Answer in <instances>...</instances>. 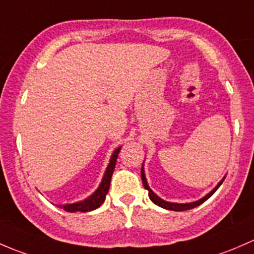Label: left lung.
Wrapping results in <instances>:
<instances>
[{"mask_svg":"<svg viewBox=\"0 0 254 254\" xmlns=\"http://www.w3.org/2000/svg\"><path fill=\"white\" fill-rule=\"evenodd\" d=\"M140 175H142L143 186H144L145 190H148V192H149V198H150V199H151V202L155 203L156 205L161 206V208L167 209V210H174V211H184V210H188V209H193V208H195V206L200 205V204H202V203H204L205 200L208 199L209 197H210V195L214 194V192H215V190H218L219 187H220L221 184H223L224 180H225V177H224V179L221 180V181L219 182L218 185H216V187L214 188V190H211V192H209L208 194L205 195V197L200 198V199L197 200V202H192V203H171V202H166V200L161 199L160 197H158V195H156L155 193H154L153 190H150V187H149V186H148V182H146L145 174H144V169H143V166H142V170H140Z\"/></svg>","mask_w":254,"mask_h":254,"instance_id":"1","label":"left lung"}]
</instances>
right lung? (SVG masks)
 Instances as JSON below:
<instances>
[{"label":"right lung","instance_id":"right-lung-1","mask_svg":"<svg viewBox=\"0 0 254 254\" xmlns=\"http://www.w3.org/2000/svg\"><path fill=\"white\" fill-rule=\"evenodd\" d=\"M120 150L121 148H117L116 150L114 151V154L111 155V159H110V164L106 169L105 175L103 177V181H101L100 186H99L98 190L88 197L87 199L82 200V202L78 203H73V204H64V205H60V208H62L64 210L69 211V213H74V211H82V213H85V211H91L94 209L99 208L105 200L106 194L109 192L110 188V182H111V176L114 174L115 170V165H116V160L117 156H119Z\"/></svg>","mask_w":254,"mask_h":254}]
</instances>
